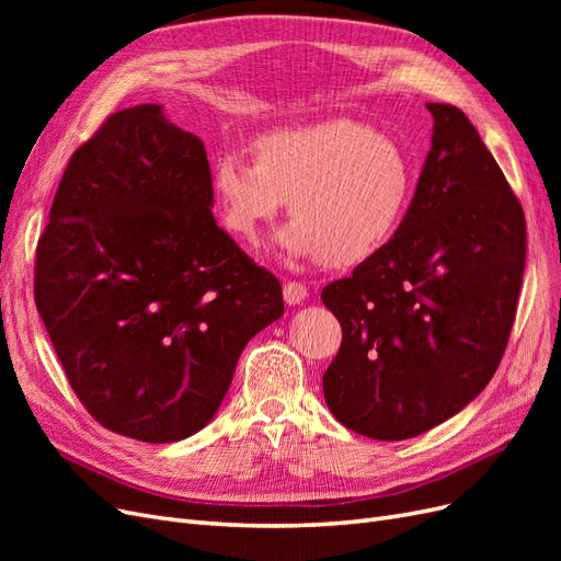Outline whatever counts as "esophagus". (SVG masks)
Returning <instances> with one entry per match:
<instances>
[{"label": "esophagus", "instance_id": "1", "mask_svg": "<svg viewBox=\"0 0 561 561\" xmlns=\"http://www.w3.org/2000/svg\"><path fill=\"white\" fill-rule=\"evenodd\" d=\"M307 285L304 283H299V280H287L285 285H283V297H285V301L290 304V307H295V304H301L304 299H307Z\"/></svg>", "mask_w": 561, "mask_h": 561}]
</instances>
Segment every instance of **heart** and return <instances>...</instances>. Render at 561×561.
<instances>
[{
    "label": "heart",
    "instance_id": "obj_1",
    "mask_svg": "<svg viewBox=\"0 0 561 561\" xmlns=\"http://www.w3.org/2000/svg\"><path fill=\"white\" fill-rule=\"evenodd\" d=\"M213 192L225 227L250 243L290 201L295 222L280 245L295 257L351 266L398 233L414 168L393 138L339 118L271 130L254 142V159L227 151L213 165Z\"/></svg>",
    "mask_w": 561,
    "mask_h": 561
}]
</instances>
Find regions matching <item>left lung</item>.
I'll use <instances>...</instances> for the list:
<instances>
[{
  "label": "left lung",
  "instance_id": "left-lung-1",
  "mask_svg": "<svg viewBox=\"0 0 561 561\" xmlns=\"http://www.w3.org/2000/svg\"><path fill=\"white\" fill-rule=\"evenodd\" d=\"M433 145L386 248L322 287L342 346L322 375L330 412L371 439L435 428L478 398L511 336L524 210L468 116L428 103Z\"/></svg>",
  "mask_w": 561,
  "mask_h": 561
}]
</instances>
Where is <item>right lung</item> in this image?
Masks as SVG:
<instances>
[{
	"label": "right lung",
	"mask_w": 561,
	"mask_h": 561,
	"mask_svg": "<svg viewBox=\"0 0 561 561\" xmlns=\"http://www.w3.org/2000/svg\"><path fill=\"white\" fill-rule=\"evenodd\" d=\"M210 208L206 147L161 105L107 116L65 168L35 301L67 381L112 433L163 445L201 431L245 344L283 316L278 278Z\"/></svg>",
	"instance_id": "obj_1"
}]
</instances>
